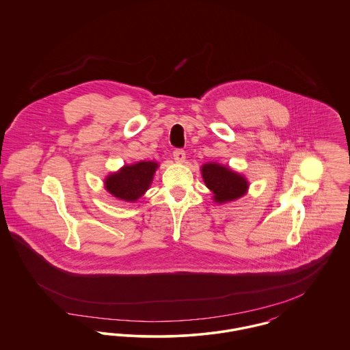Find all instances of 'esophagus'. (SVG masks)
<instances>
[{
    "label": "esophagus",
    "mask_w": 350,
    "mask_h": 350,
    "mask_svg": "<svg viewBox=\"0 0 350 350\" xmlns=\"http://www.w3.org/2000/svg\"><path fill=\"white\" fill-rule=\"evenodd\" d=\"M186 153H185V150H181V148H177V150H173V157H174V160L177 161V163H183L185 161V156Z\"/></svg>",
    "instance_id": "1"
}]
</instances>
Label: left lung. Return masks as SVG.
I'll list each match as a JSON object with an SVG mask.
<instances>
[{
  "label": "left lung",
  "instance_id": "1",
  "mask_svg": "<svg viewBox=\"0 0 350 350\" xmlns=\"http://www.w3.org/2000/svg\"><path fill=\"white\" fill-rule=\"evenodd\" d=\"M202 176L217 203L240 198L248 189V183L243 176L214 163L202 167Z\"/></svg>",
  "mask_w": 350,
  "mask_h": 350
}]
</instances>
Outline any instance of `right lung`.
Instances as JSON below:
<instances>
[{
	"mask_svg": "<svg viewBox=\"0 0 350 350\" xmlns=\"http://www.w3.org/2000/svg\"><path fill=\"white\" fill-rule=\"evenodd\" d=\"M156 167L157 164L153 161H140L124 167L106 178V189L119 200L133 202L150 187Z\"/></svg>",
	"mask_w": 350,
	"mask_h": 350,
	"instance_id": "add662e5",
	"label": "right lung"
}]
</instances>
